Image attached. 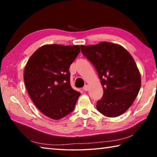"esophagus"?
Here are the masks:
<instances>
[{
  "mask_svg": "<svg viewBox=\"0 0 157 157\" xmlns=\"http://www.w3.org/2000/svg\"><path fill=\"white\" fill-rule=\"evenodd\" d=\"M88 88H89V86L88 85H85L84 87L83 88V90H84V91H88Z\"/></svg>",
  "mask_w": 157,
  "mask_h": 157,
  "instance_id": "34e87169",
  "label": "esophagus"
}]
</instances>
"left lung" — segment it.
<instances>
[{"label":"left lung","mask_w":157,"mask_h":157,"mask_svg":"<svg viewBox=\"0 0 157 157\" xmlns=\"http://www.w3.org/2000/svg\"><path fill=\"white\" fill-rule=\"evenodd\" d=\"M81 51L95 67L103 88L96 109L109 117L121 115L132 105L141 87L134 59L121 45L108 42L81 45Z\"/></svg>","instance_id":"8db88e82"}]
</instances>
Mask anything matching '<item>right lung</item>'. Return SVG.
<instances>
[{
    "mask_svg": "<svg viewBox=\"0 0 157 157\" xmlns=\"http://www.w3.org/2000/svg\"><path fill=\"white\" fill-rule=\"evenodd\" d=\"M79 52V45L46 44L33 53L25 67L28 94L49 118L59 120L72 112L81 94L70 85L69 71Z\"/></svg>",
    "mask_w": 157,
    "mask_h": 157,
    "instance_id": "1",
    "label": "right lung"
}]
</instances>
